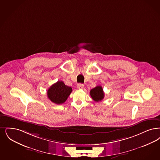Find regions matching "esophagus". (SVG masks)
<instances>
[{
	"label": "esophagus",
	"instance_id": "obj_1",
	"mask_svg": "<svg viewBox=\"0 0 160 160\" xmlns=\"http://www.w3.org/2000/svg\"><path fill=\"white\" fill-rule=\"evenodd\" d=\"M77 88L78 89H83V88H84V85L83 84H78L77 85Z\"/></svg>",
	"mask_w": 160,
	"mask_h": 160
}]
</instances>
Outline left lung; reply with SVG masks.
I'll return each mask as SVG.
<instances>
[{"label": "left lung", "mask_w": 160, "mask_h": 160, "mask_svg": "<svg viewBox=\"0 0 160 160\" xmlns=\"http://www.w3.org/2000/svg\"><path fill=\"white\" fill-rule=\"evenodd\" d=\"M90 94L93 100L95 102L101 101L104 98V92L101 86H97L95 88L91 89Z\"/></svg>", "instance_id": "1"}]
</instances>
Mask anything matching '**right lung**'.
<instances>
[{
  "mask_svg": "<svg viewBox=\"0 0 160 160\" xmlns=\"http://www.w3.org/2000/svg\"><path fill=\"white\" fill-rule=\"evenodd\" d=\"M72 92V88L66 86L62 81H58L48 90V98L52 102L61 104L66 101Z\"/></svg>",
  "mask_w": 160,
  "mask_h": 160,
  "instance_id": "obj_1",
  "label": "right lung"
}]
</instances>
